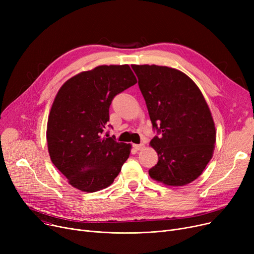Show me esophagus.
<instances>
[{"label": "esophagus", "mask_w": 254, "mask_h": 254, "mask_svg": "<svg viewBox=\"0 0 254 254\" xmlns=\"http://www.w3.org/2000/svg\"><path fill=\"white\" fill-rule=\"evenodd\" d=\"M144 147H145V145L142 144V143H141V144H135V145H134V148H135L136 150H142Z\"/></svg>", "instance_id": "obj_1"}]
</instances>
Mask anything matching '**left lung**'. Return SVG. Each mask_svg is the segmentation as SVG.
Returning a JSON list of instances; mask_svg holds the SVG:
<instances>
[{
	"mask_svg": "<svg viewBox=\"0 0 254 254\" xmlns=\"http://www.w3.org/2000/svg\"><path fill=\"white\" fill-rule=\"evenodd\" d=\"M154 128L149 145L158 155L149 176L165 185L183 186L201 176L213 156L216 129L197 85L166 65L132 64Z\"/></svg>",
	"mask_w": 254,
	"mask_h": 254,
	"instance_id": "8db88e82",
	"label": "left lung"
}]
</instances>
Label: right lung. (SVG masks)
Here are the masks:
<instances>
[{
    "instance_id": "obj_1",
    "label": "right lung",
    "mask_w": 254,
    "mask_h": 254,
    "mask_svg": "<svg viewBox=\"0 0 254 254\" xmlns=\"http://www.w3.org/2000/svg\"><path fill=\"white\" fill-rule=\"evenodd\" d=\"M137 83L128 64H103L73 76L59 89L46 139L52 164L73 188L95 192L110 186L131 145L103 135L113 98Z\"/></svg>"
}]
</instances>
